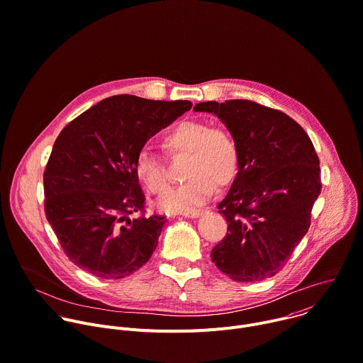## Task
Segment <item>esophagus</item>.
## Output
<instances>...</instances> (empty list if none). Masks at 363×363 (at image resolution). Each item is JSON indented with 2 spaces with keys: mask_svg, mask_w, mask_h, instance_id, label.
Returning <instances> with one entry per match:
<instances>
[{
  "mask_svg": "<svg viewBox=\"0 0 363 363\" xmlns=\"http://www.w3.org/2000/svg\"><path fill=\"white\" fill-rule=\"evenodd\" d=\"M203 212H205L203 209H191V211H185V212H182V215H184V216H186V218H199Z\"/></svg>",
  "mask_w": 363,
  "mask_h": 363,
  "instance_id": "34e87169",
  "label": "esophagus"
}]
</instances>
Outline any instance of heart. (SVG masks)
I'll return each mask as SVG.
<instances>
[{
  "label": "heart",
  "instance_id": "obj_1",
  "mask_svg": "<svg viewBox=\"0 0 363 363\" xmlns=\"http://www.w3.org/2000/svg\"><path fill=\"white\" fill-rule=\"evenodd\" d=\"M169 154H186L184 177L186 179L168 189L158 201L165 212H185L205 202L218 186L228 185L236 175L239 151L235 138L220 127H209L202 121H181L164 135ZM135 174L151 194H162L168 178L162 160L143 150L135 160Z\"/></svg>",
  "mask_w": 363,
  "mask_h": 363
}]
</instances>
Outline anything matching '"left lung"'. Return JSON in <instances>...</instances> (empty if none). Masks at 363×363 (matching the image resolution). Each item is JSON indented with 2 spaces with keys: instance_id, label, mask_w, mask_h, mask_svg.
<instances>
[{
  "instance_id": "obj_1",
  "label": "left lung",
  "mask_w": 363,
  "mask_h": 363,
  "mask_svg": "<svg viewBox=\"0 0 363 363\" xmlns=\"http://www.w3.org/2000/svg\"><path fill=\"white\" fill-rule=\"evenodd\" d=\"M194 111L218 116L239 151L236 177L218 203L228 232L211 259L236 282L271 278L306 235L320 194L313 144L291 116L248 99L199 102Z\"/></svg>"
}]
</instances>
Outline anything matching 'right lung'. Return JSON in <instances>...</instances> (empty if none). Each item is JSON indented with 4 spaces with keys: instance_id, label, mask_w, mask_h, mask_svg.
<instances>
[{
    "instance_id": "1",
    "label": "right lung",
    "mask_w": 363,
    "mask_h": 363,
    "mask_svg": "<svg viewBox=\"0 0 363 363\" xmlns=\"http://www.w3.org/2000/svg\"><path fill=\"white\" fill-rule=\"evenodd\" d=\"M189 101L113 95L60 133L45 172V216L81 269L121 279L147 264L165 216L144 212L135 160L147 141L189 111Z\"/></svg>"
}]
</instances>
